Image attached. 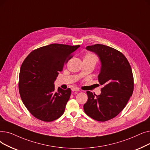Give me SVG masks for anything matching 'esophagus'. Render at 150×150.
Masks as SVG:
<instances>
[{
    "instance_id": "esophagus-1",
    "label": "esophagus",
    "mask_w": 150,
    "mask_h": 150,
    "mask_svg": "<svg viewBox=\"0 0 150 150\" xmlns=\"http://www.w3.org/2000/svg\"><path fill=\"white\" fill-rule=\"evenodd\" d=\"M71 90H72L73 91H79V90L78 89V88H71Z\"/></svg>"
}]
</instances>
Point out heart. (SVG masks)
<instances>
[{"mask_svg": "<svg viewBox=\"0 0 150 150\" xmlns=\"http://www.w3.org/2000/svg\"><path fill=\"white\" fill-rule=\"evenodd\" d=\"M98 57H97L93 54H91V53H88L85 55L83 61L84 62H87L91 63L93 65H96V63L98 62Z\"/></svg>", "mask_w": 150, "mask_h": 150, "instance_id": "b5f03b06", "label": "heart"}]
</instances>
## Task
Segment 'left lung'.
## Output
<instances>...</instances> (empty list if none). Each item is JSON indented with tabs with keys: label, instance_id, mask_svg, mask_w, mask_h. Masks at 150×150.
<instances>
[{
	"label": "left lung",
	"instance_id": "1",
	"mask_svg": "<svg viewBox=\"0 0 150 150\" xmlns=\"http://www.w3.org/2000/svg\"><path fill=\"white\" fill-rule=\"evenodd\" d=\"M100 60L99 82L103 85L100 95L87 91L88 100L83 105L87 115L99 122L115 117L126 105L134 90V78L130 64L117 50L103 45L86 47Z\"/></svg>",
	"mask_w": 150,
	"mask_h": 150
}]
</instances>
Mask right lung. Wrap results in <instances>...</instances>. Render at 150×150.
Returning a JSON list of instances; mask_svg holds the SVG:
<instances>
[{"label": "right lung", "mask_w": 150, "mask_h": 150, "mask_svg": "<svg viewBox=\"0 0 150 150\" xmlns=\"http://www.w3.org/2000/svg\"><path fill=\"white\" fill-rule=\"evenodd\" d=\"M80 47L51 44L40 47L25 58L20 68L19 90L21 99L32 115L44 122H52L65 112L71 90L58 88L54 82L64 64Z\"/></svg>", "instance_id": "right-lung-1"}]
</instances>
